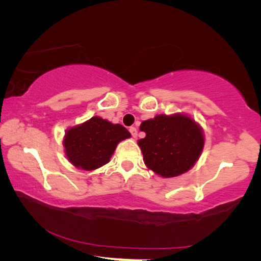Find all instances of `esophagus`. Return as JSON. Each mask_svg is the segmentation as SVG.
<instances>
[{
  "label": "esophagus",
  "mask_w": 261,
  "mask_h": 261,
  "mask_svg": "<svg viewBox=\"0 0 261 261\" xmlns=\"http://www.w3.org/2000/svg\"><path fill=\"white\" fill-rule=\"evenodd\" d=\"M129 131H130L131 136L134 137V138H136V137H137V129H136V127L135 126H131L130 129H129Z\"/></svg>",
  "instance_id": "esophagus-1"
}]
</instances>
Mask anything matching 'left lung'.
Instances as JSON below:
<instances>
[{
  "instance_id": "1",
  "label": "left lung",
  "mask_w": 261,
  "mask_h": 261,
  "mask_svg": "<svg viewBox=\"0 0 261 261\" xmlns=\"http://www.w3.org/2000/svg\"><path fill=\"white\" fill-rule=\"evenodd\" d=\"M145 138L138 140L144 163L161 177L185 174L199 160L205 136L199 123L188 114H160L139 126Z\"/></svg>"
}]
</instances>
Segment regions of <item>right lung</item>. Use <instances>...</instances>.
<instances>
[{
  "label": "right lung",
  "mask_w": 261,
  "mask_h": 261,
  "mask_svg": "<svg viewBox=\"0 0 261 261\" xmlns=\"http://www.w3.org/2000/svg\"><path fill=\"white\" fill-rule=\"evenodd\" d=\"M130 137L123 125L93 116L65 131L64 153L73 167L91 171L107 165L117 145Z\"/></svg>",
  "instance_id": "right-lung-1"
}]
</instances>
